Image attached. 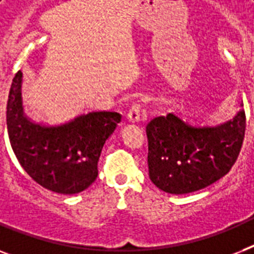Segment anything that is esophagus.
<instances>
[{
	"label": "esophagus",
	"mask_w": 254,
	"mask_h": 254,
	"mask_svg": "<svg viewBox=\"0 0 254 254\" xmlns=\"http://www.w3.org/2000/svg\"><path fill=\"white\" fill-rule=\"evenodd\" d=\"M142 119L143 112L141 104H133L130 109H129V112H127V120L130 123H139V121H142Z\"/></svg>",
	"instance_id": "1"
}]
</instances>
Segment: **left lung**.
I'll use <instances>...</instances> for the list:
<instances>
[{
  "label": "left lung",
  "instance_id": "8db88e82",
  "mask_svg": "<svg viewBox=\"0 0 254 254\" xmlns=\"http://www.w3.org/2000/svg\"><path fill=\"white\" fill-rule=\"evenodd\" d=\"M245 112L219 127H191L173 113L146 125L149 177L159 190L189 193L212 185L236 162L245 135Z\"/></svg>",
  "mask_w": 254,
  "mask_h": 254
}]
</instances>
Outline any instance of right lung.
<instances>
[{"label": "right lung", "mask_w": 254, "mask_h": 254, "mask_svg": "<svg viewBox=\"0 0 254 254\" xmlns=\"http://www.w3.org/2000/svg\"><path fill=\"white\" fill-rule=\"evenodd\" d=\"M22 72L10 87L6 124L10 145L26 173L42 187L64 195L84 191L97 178V162L108 137L121 121L117 112H91L62 125L26 117L21 97Z\"/></svg>", "instance_id": "add662e5"}]
</instances>
